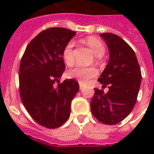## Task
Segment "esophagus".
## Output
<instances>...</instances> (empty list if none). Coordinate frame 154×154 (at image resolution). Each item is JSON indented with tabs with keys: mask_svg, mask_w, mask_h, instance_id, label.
Wrapping results in <instances>:
<instances>
[{
	"mask_svg": "<svg viewBox=\"0 0 154 154\" xmlns=\"http://www.w3.org/2000/svg\"><path fill=\"white\" fill-rule=\"evenodd\" d=\"M79 87H80V89H83V87H84V85L82 84V83H79Z\"/></svg>",
	"mask_w": 154,
	"mask_h": 154,
	"instance_id": "1",
	"label": "esophagus"
}]
</instances>
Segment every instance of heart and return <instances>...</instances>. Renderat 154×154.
<instances>
[{
    "label": "heart",
    "instance_id": "obj_1",
    "mask_svg": "<svg viewBox=\"0 0 154 154\" xmlns=\"http://www.w3.org/2000/svg\"><path fill=\"white\" fill-rule=\"evenodd\" d=\"M85 42L96 57H101L105 54V48L101 41L97 39L95 37H89L85 40ZM73 47H74V42L71 41L68 42L63 49L62 57L65 64L69 66H71L74 63ZM97 73H98V70L94 66L83 67L81 65H77L73 69L68 70L66 74L69 78L77 79L80 83L85 84L89 82V79L96 77Z\"/></svg>",
    "mask_w": 154,
    "mask_h": 154
}]
</instances>
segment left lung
Here are the masks:
<instances>
[{"mask_svg": "<svg viewBox=\"0 0 154 154\" xmlns=\"http://www.w3.org/2000/svg\"><path fill=\"white\" fill-rule=\"evenodd\" d=\"M109 50V60L98 82L109 91L94 89L92 113L101 123L115 125L131 112L141 85V72L135 53L122 37L113 33L100 35Z\"/></svg>", "mask_w": 154, "mask_h": 154, "instance_id": "1", "label": "left lung"}]
</instances>
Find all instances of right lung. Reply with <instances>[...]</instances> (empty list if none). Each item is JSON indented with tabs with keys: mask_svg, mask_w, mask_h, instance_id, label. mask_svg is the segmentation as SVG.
I'll list each match as a JSON object with an SVG mask.
<instances>
[{
	"mask_svg": "<svg viewBox=\"0 0 154 154\" xmlns=\"http://www.w3.org/2000/svg\"><path fill=\"white\" fill-rule=\"evenodd\" d=\"M75 34L65 28L43 30L28 45L20 60V99L32 119L45 128L56 129L67 121L79 90L73 79L54 86L65 69L63 49Z\"/></svg>",
	"mask_w": 154,
	"mask_h": 154,
	"instance_id": "add662e5",
	"label": "right lung"
}]
</instances>
